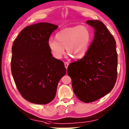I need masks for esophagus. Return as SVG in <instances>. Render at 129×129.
<instances>
[{
  "mask_svg": "<svg viewBox=\"0 0 129 129\" xmlns=\"http://www.w3.org/2000/svg\"><path fill=\"white\" fill-rule=\"evenodd\" d=\"M64 65H65V68H66V69H67L68 67V65H69V63L68 62H64Z\"/></svg>",
  "mask_w": 129,
  "mask_h": 129,
  "instance_id": "esophagus-1",
  "label": "esophagus"
}]
</instances>
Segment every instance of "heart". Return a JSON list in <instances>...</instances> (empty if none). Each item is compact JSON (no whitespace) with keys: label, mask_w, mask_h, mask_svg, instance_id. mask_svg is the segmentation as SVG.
Masks as SVG:
<instances>
[{"label":"heart","mask_w":129,"mask_h":129,"mask_svg":"<svg viewBox=\"0 0 129 129\" xmlns=\"http://www.w3.org/2000/svg\"><path fill=\"white\" fill-rule=\"evenodd\" d=\"M56 39L51 38L48 47L51 54L60 59L67 51L76 58L83 57L87 53L91 41V34L88 28L83 25L65 28L57 32Z\"/></svg>","instance_id":"1"}]
</instances>
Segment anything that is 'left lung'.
I'll list each match as a JSON object with an SVG mask.
<instances>
[{"mask_svg": "<svg viewBox=\"0 0 129 129\" xmlns=\"http://www.w3.org/2000/svg\"><path fill=\"white\" fill-rule=\"evenodd\" d=\"M86 23L94 28V39L85 56L69 65L67 73L77 97L84 103H91L114 87L117 77V53L115 39L103 23L99 20Z\"/></svg>", "mask_w": 129, "mask_h": 129, "instance_id": "8db88e82", "label": "left lung"}]
</instances>
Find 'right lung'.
<instances>
[{
  "label": "right lung",
  "instance_id": "obj_1",
  "mask_svg": "<svg viewBox=\"0 0 129 129\" xmlns=\"http://www.w3.org/2000/svg\"><path fill=\"white\" fill-rule=\"evenodd\" d=\"M57 25L41 22L25 27L13 42L11 72L22 96L37 104L54 99L60 79L67 70L52 56L48 41Z\"/></svg>",
  "mask_w": 129,
  "mask_h": 129
}]
</instances>
